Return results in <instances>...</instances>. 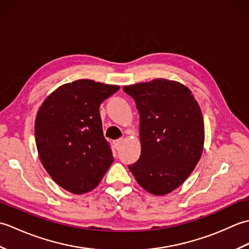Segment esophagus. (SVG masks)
<instances>
[{
    "instance_id": "34e87169",
    "label": "esophagus",
    "mask_w": 249,
    "mask_h": 249,
    "mask_svg": "<svg viewBox=\"0 0 249 249\" xmlns=\"http://www.w3.org/2000/svg\"><path fill=\"white\" fill-rule=\"evenodd\" d=\"M123 142H124V138H120V139H118V140H115V141H114L115 149L119 150L120 147H121V145H122V143H123Z\"/></svg>"
}]
</instances>
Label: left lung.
Returning <instances> with one entry per match:
<instances>
[{
  "mask_svg": "<svg viewBox=\"0 0 249 249\" xmlns=\"http://www.w3.org/2000/svg\"><path fill=\"white\" fill-rule=\"evenodd\" d=\"M140 115L139 160L128 168L142 188L163 196L181 186L200 160L204 144L201 109L178 81L154 79L125 86Z\"/></svg>",
  "mask_w": 249,
  "mask_h": 249,
  "instance_id": "8db88e82",
  "label": "left lung"
}]
</instances>
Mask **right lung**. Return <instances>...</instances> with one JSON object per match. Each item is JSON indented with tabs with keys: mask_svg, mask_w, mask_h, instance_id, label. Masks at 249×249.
<instances>
[{
	"mask_svg": "<svg viewBox=\"0 0 249 249\" xmlns=\"http://www.w3.org/2000/svg\"><path fill=\"white\" fill-rule=\"evenodd\" d=\"M119 89L80 79L57 88L37 111L35 141L40 161L68 192H91L114 160L103 134L99 106Z\"/></svg>",
	"mask_w": 249,
	"mask_h": 249,
	"instance_id": "1",
	"label": "right lung"
}]
</instances>
